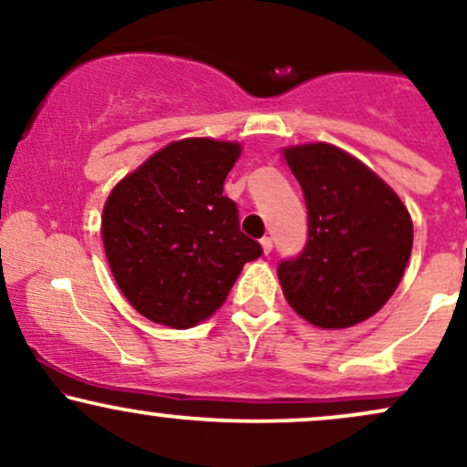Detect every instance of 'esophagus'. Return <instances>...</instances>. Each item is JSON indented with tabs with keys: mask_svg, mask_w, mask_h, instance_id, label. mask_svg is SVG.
I'll return each instance as SVG.
<instances>
[{
	"mask_svg": "<svg viewBox=\"0 0 467 467\" xmlns=\"http://www.w3.org/2000/svg\"><path fill=\"white\" fill-rule=\"evenodd\" d=\"M259 244H261V250H264V254H270V252H272V239L264 237L259 241Z\"/></svg>",
	"mask_w": 467,
	"mask_h": 467,
	"instance_id": "34e87169",
	"label": "esophagus"
}]
</instances>
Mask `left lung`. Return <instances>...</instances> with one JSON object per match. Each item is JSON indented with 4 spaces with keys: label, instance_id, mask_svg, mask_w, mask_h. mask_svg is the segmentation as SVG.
I'll list each match as a JSON object with an SVG mask.
<instances>
[{
    "label": "left lung",
    "instance_id": "1",
    "mask_svg": "<svg viewBox=\"0 0 467 467\" xmlns=\"http://www.w3.org/2000/svg\"><path fill=\"white\" fill-rule=\"evenodd\" d=\"M303 189L309 237L278 264L283 296L320 329H347L387 305L412 250L409 208L390 186L329 142L281 149Z\"/></svg>",
    "mask_w": 467,
    "mask_h": 467
}]
</instances>
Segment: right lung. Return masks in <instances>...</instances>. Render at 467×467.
Here are the masks:
<instances>
[{
  "label": "right lung",
  "instance_id": "obj_1",
  "mask_svg": "<svg viewBox=\"0 0 467 467\" xmlns=\"http://www.w3.org/2000/svg\"><path fill=\"white\" fill-rule=\"evenodd\" d=\"M233 140L169 142L111 189L100 234L116 285L151 323L189 329L211 318L261 245L239 230L223 180Z\"/></svg>",
  "mask_w": 467,
  "mask_h": 467
}]
</instances>
